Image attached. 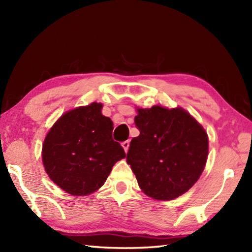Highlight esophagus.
<instances>
[{"label": "esophagus", "instance_id": "1", "mask_svg": "<svg viewBox=\"0 0 252 252\" xmlns=\"http://www.w3.org/2000/svg\"><path fill=\"white\" fill-rule=\"evenodd\" d=\"M121 145H122L123 149H125V152L127 153V149H129V146H130V142L129 141H125V142H122Z\"/></svg>", "mask_w": 252, "mask_h": 252}]
</instances>
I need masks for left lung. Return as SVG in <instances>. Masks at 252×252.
<instances>
[{"label":"left lung","mask_w":252,"mask_h":252,"mask_svg":"<svg viewBox=\"0 0 252 252\" xmlns=\"http://www.w3.org/2000/svg\"><path fill=\"white\" fill-rule=\"evenodd\" d=\"M134 121L140 135L131 141L126 162L138 186L157 200L183 195L205 169L207 132L181 107L138 108Z\"/></svg>","instance_id":"left-lung-1"}]
</instances>
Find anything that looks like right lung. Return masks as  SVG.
<instances>
[{"instance_id": "1", "label": "right lung", "mask_w": 252, "mask_h": 252, "mask_svg": "<svg viewBox=\"0 0 252 252\" xmlns=\"http://www.w3.org/2000/svg\"><path fill=\"white\" fill-rule=\"evenodd\" d=\"M92 103L65 112L45 136L42 160L46 173L63 190L87 196L104 185L115 163L126 157L112 140L114 123Z\"/></svg>"}]
</instances>
